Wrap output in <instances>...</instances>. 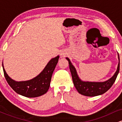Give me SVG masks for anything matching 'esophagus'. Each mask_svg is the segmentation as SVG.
I'll return each mask as SVG.
<instances>
[{"label": "esophagus", "mask_w": 122, "mask_h": 122, "mask_svg": "<svg viewBox=\"0 0 122 122\" xmlns=\"http://www.w3.org/2000/svg\"><path fill=\"white\" fill-rule=\"evenodd\" d=\"M61 56H64V54H61Z\"/></svg>", "instance_id": "esophagus-1"}]
</instances>
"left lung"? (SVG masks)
Masks as SVG:
<instances>
[{"label": "left lung", "mask_w": 122, "mask_h": 122, "mask_svg": "<svg viewBox=\"0 0 122 122\" xmlns=\"http://www.w3.org/2000/svg\"><path fill=\"white\" fill-rule=\"evenodd\" d=\"M66 59L68 61L69 65V69L72 74V80L74 85L77 91L80 94L86 96H96L104 93L111 87L112 85L115 81L117 76L118 75L120 69V60L118 54L119 64L117 70L112 77L104 82H89L84 81L79 78L77 73V71L71 61L68 57Z\"/></svg>", "instance_id": "8db88e82"}]
</instances>
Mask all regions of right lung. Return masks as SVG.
<instances>
[{
  "mask_svg": "<svg viewBox=\"0 0 122 122\" xmlns=\"http://www.w3.org/2000/svg\"><path fill=\"white\" fill-rule=\"evenodd\" d=\"M59 56L50 60L41 73L36 77L25 81H16L8 76L2 64L4 75L10 86L18 94L27 97H36L46 93L50 86L52 74Z\"/></svg>",
  "mask_w": 122,
  "mask_h": 122,
  "instance_id": "add662e5",
  "label": "right lung"
}]
</instances>
